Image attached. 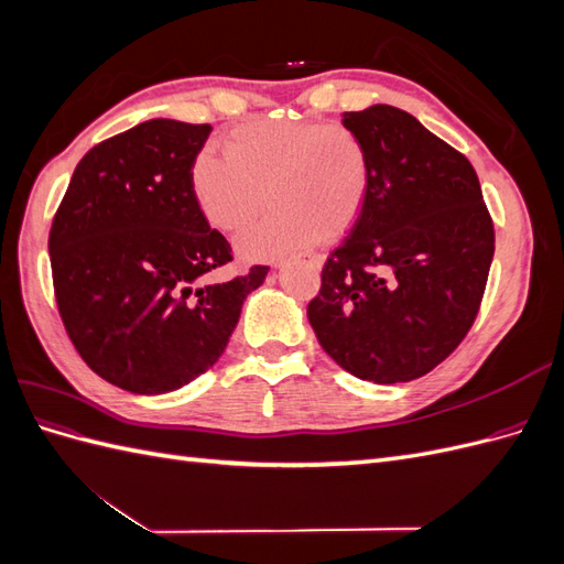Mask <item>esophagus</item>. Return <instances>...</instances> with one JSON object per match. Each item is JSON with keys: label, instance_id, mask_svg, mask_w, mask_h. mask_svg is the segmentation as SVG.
Listing matches in <instances>:
<instances>
[{"label": "esophagus", "instance_id": "34e87169", "mask_svg": "<svg viewBox=\"0 0 564 564\" xmlns=\"http://www.w3.org/2000/svg\"><path fill=\"white\" fill-rule=\"evenodd\" d=\"M311 265H313V268H322V261H319V259H313ZM275 268H282V263H275Z\"/></svg>", "mask_w": 564, "mask_h": 564}]
</instances>
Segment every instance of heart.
Wrapping results in <instances>:
<instances>
[{"instance_id": "obj_1", "label": "heart", "mask_w": 564, "mask_h": 564, "mask_svg": "<svg viewBox=\"0 0 564 564\" xmlns=\"http://www.w3.org/2000/svg\"><path fill=\"white\" fill-rule=\"evenodd\" d=\"M226 158L204 150L191 185L202 216L224 232H240L247 259H278L344 235L362 209L369 158L360 135L344 124L251 122L224 141Z\"/></svg>"}]
</instances>
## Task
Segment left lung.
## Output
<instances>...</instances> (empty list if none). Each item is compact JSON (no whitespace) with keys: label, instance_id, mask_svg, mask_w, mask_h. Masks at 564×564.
<instances>
[{"label":"left lung","instance_id":"left-lung-1","mask_svg":"<svg viewBox=\"0 0 564 564\" xmlns=\"http://www.w3.org/2000/svg\"><path fill=\"white\" fill-rule=\"evenodd\" d=\"M369 181L360 216L322 268L308 303L319 346L352 377L402 383L429 373L480 311L494 226L473 164L392 106L346 112Z\"/></svg>","mask_w":564,"mask_h":564}]
</instances>
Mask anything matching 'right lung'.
Returning a JSON list of instances; mask_svg holds the SVG:
<instances>
[{"mask_svg": "<svg viewBox=\"0 0 564 564\" xmlns=\"http://www.w3.org/2000/svg\"><path fill=\"white\" fill-rule=\"evenodd\" d=\"M209 124L148 119L77 164L48 235L58 313L100 379L160 395L224 355L245 299L268 275L209 284L232 261L193 197L191 172Z\"/></svg>", "mask_w": 564, "mask_h": 564, "instance_id": "1", "label": "right lung"}]
</instances>
